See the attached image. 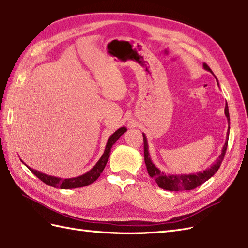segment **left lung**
<instances>
[{
  "mask_svg": "<svg viewBox=\"0 0 248 248\" xmlns=\"http://www.w3.org/2000/svg\"><path fill=\"white\" fill-rule=\"evenodd\" d=\"M204 69L208 70L209 72L213 74V71L209 68V66L207 64H203ZM217 83H218V80H217ZM225 116L228 121V125L231 124V119H229V111H228V106L227 103L225 104ZM228 132H229V127H228ZM228 135L227 134V140L223 146L222 153L219 155V158L217 159V161L214 163L207 170H205L203 171L197 172V173H189V174H170V173H165L161 171L158 167H156L152 159H150V155L148 153V144H147V139L143 134V141H144V161L145 164H146V168L148 174L152 177L160 188H163L165 190H170V191H182V190H191L197 188L198 186H200L204 182H206L208 179H210L214 174L218 171V170L221 166V163L224 159V155L227 149V144H228Z\"/></svg>",
  "mask_w": 248,
  "mask_h": 248,
  "instance_id": "left-lung-1",
  "label": "left lung"
}]
</instances>
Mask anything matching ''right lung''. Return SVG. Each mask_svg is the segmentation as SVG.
I'll list each match as a JSON object with an SVG mask.
<instances>
[{
	"instance_id": "1",
	"label": "right lung",
	"mask_w": 248,
	"mask_h": 248,
	"mask_svg": "<svg viewBox=\"0 0 248 248\" xmlns=\"http://www.w3.org/2000/svg\"><path fill=\"white\" fill-rule=\"evenodd\" d=\"M127 130L125 127H121L119 128L116 132L109 137L106 144V147L104 150V154L102 155V156L100 158V160L98 161V163L90 170L88 172L82 174L80 177L77 178H69V179H61V178H57V177H52V176H48V174L42 173L38 170H34L32 168L28 167L26 164V166L29 168L30 171H31L34 176H37L41 181L47 185H50L54 188H61V189H70V188H78V187H83L93 183L94 181L100 177V174L102 173V171L104 170V168L106 166V163L109 159L110 155V149L112 147V145L118 141V139L122 136L124 132Z\"/></svg>"
}]
</instances>
